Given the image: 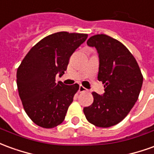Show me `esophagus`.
<instances>
[{"label": "esophagus", "instance_id": "esophagus-1", "mask_svg": "<svg viewBox=\"0 0 154 154\" xmlns=\"http://www.w3.org/2000/svg\"><path fill=\"white\" fill-rule=\"evenodd\" d=\"M86 91H88L87 90V88H85L83 86H82V85H80L79 86V89H78V92H86Z\"/></svg>", "mask_w": 154, "mask_h": 154}]
</instances>
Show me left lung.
Wrapping results in <instances>:
<instances>
[{
    "label": "left lung",
    "mask_w": 154,
    "mask_h": 154,
    "mask_svg": "<svg viewBox=\"0 0 154 154\" xmlns=\"http://www.w3.org/2000/svg\"><path fill=\"white\" fill-rule=\"evenodd\" d=\"M88 46L98 53L97 79L103 82L104 93L92 92L93 103L83 108L89 122L100 128H109L124 119L137 102L143 77L136 59L128 49L110 36H91Z\"/></svg>",
    "instance_id": "obj_1"
}]
</instances>
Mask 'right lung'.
I'll use <instances>...</instances> for the list:
<instances>
[{
    "instance_id": "1",
    "label": "right lung",
    "mask_w": 154,
    "mask_h": 154,
    "mask_svg": "<svg viewBox=\"0 0 154 154\" xmlns=\"http://www.w3.org/2000/svg\"><path fill=\"white\" fill-rule=\"evenodd\" d=\"M88 34L61 32L41 40L22 60L17 84L24 109L36 125L51 128L65 119L79 85L56 82L66 70L70 57Z\"/></svg>"
}]
</instances>
